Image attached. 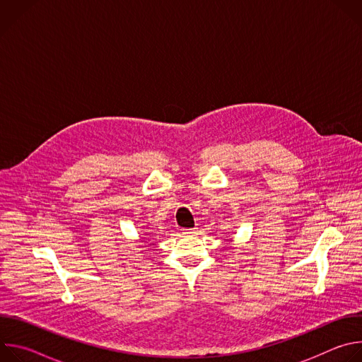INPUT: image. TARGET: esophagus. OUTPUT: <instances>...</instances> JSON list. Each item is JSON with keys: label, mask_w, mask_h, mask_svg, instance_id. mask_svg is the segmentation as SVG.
I'll use <instances>...</instances> for the list:
<instances>
[{"label": "esophagus", "mask_w": 362, "mask_h": 362, "mask_svg": "<svg viewBox=\"0 0 362 362\" xmlns=\"http://www.w3.org/2000/svg\"><path fill=\"white\" fill-rule=\"evenodd\" d=\"M183 233L187 235V236H190V235L194 233V229H183Z\"/></svg>", "instance_id": "1"}]
</instances>
